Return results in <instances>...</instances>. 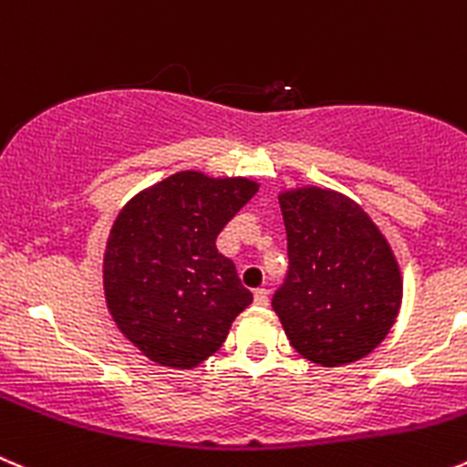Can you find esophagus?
<instances>
[{
  "label": "esophagus",
  "instance_id": "1",
  "mask_svg": "<svg viewBox=\"0 0 467 467\" xmlns=\"http://www.w3.org/2000/svg\"><path fill=\"white\" fill-rule=\"evenodd\" d=\"M270 297H268V291L265 288H256L254 291V305H259V307H268Z\"/></svg>",
  "mask_w": 467,
  "mask_h": 467
}]
</instances>
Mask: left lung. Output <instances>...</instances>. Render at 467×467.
Returning <instances> with one entry per match:
<instances>
[{
  "mask_svg": "<svg viewBox=\"0 0 467 467\" xmlns=\"http://www.w3.org/2000/svg\"><path fill=\"white\" fill-rule=\"evenodd\" d=\"M286 282L273 309L293 348L321 367L369 355L397 321L399 261L383 231L346 194L318 185L279 192Z\"/></svg>",
  "mask_w": 467,
  "mask_h": 467,
  "instance_id": "8db88e82",
  "label": "left lung"
}]
</instances>
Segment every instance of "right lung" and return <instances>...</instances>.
<instances>
[{"label": "right lung", "instance_id": "1", "mask_svg": "<svg viewBox=\"0 0 467 467\" xmlns=\"http://www.w3.org/2000/svg\"><path fill=\"white\" fill-rule=\"evenodd\" d=\"M256 190L245 176L185 170L137 192L117 215L103 256L105 303L150 362L194 369L252 303L215 238Z\"/></svg>", "mask_w": 467, "mask_h": 467}]
</instances>
